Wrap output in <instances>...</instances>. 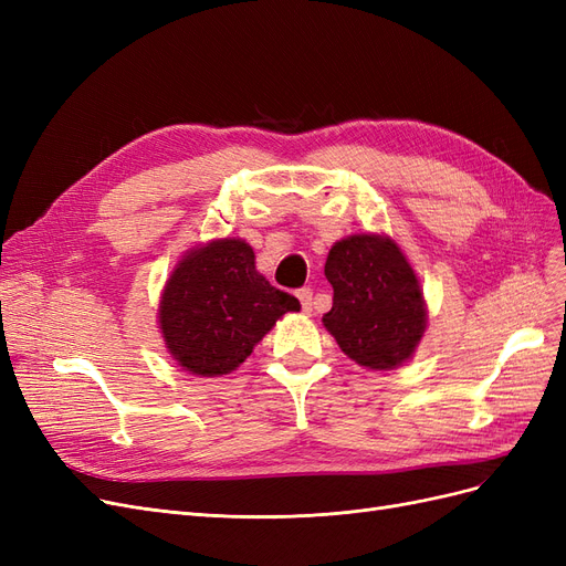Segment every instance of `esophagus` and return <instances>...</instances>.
Returning a JSON list of instances; mask_svg holds the SVG:
<instances>
[{"label": "esophagus", "mask_w": 566, "mask_h": 566, "mask_svg": "<svg viewBox=\"0 0 566 566\" xmlns=\"http://www.w3.org/2000/svg\"><path fill=\"white\" fill-rule=\"evenodd\" d=\"M297 297H300V304H302V310L310 314L312 312V306H314V293H312V287H302V290H297Z\"/></svg>", "instance_id": "esophagus-1"}]
</instances>
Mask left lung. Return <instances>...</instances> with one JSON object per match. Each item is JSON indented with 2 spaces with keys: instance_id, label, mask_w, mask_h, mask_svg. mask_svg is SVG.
<instances>
[{
  "instance_id": "8db88e82",
  "label": "left lung",
  "mask_w": 566,
  "mask_h": 566,
  "mask_svg": "<svg viewBox=\"0 0 566 566\" xmlns=\"http://www.w3.org/2000/svg\"><path fill=\"white\" fill-rule=\"evenodd\" d=\"M325 279L333 310L323 316L339 349L373 370L401 366L424 333V302L416 271L385 235H349L331 248Z\"/></svg>"
}]
</instances>
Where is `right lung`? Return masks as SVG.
I'll return each mask as SVG.
<instances>
[{
  "instance_id": "add662e5",
  "label": "right lung",
  "mask_w": 566,
  "mask_h": 566,
  "mask_svg": "<svg viewBox=\"0 0 566 566\" xmlns=\"http://www.w3.org/2000/svg\"><path fill=\"white\" fill-rule=\"evenodd\" d=\"M300 300L254 269L245 241L224 238L188 252L160 300V331L179 366L202 378L235 370Z\"/></svg>"
}]
</instances>
